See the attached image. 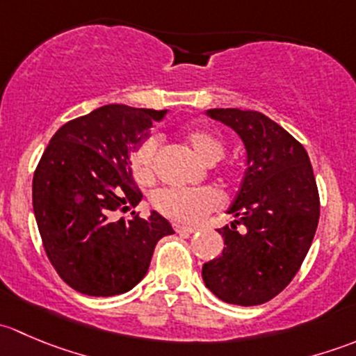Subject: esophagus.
<instances>
[{
    "mask_svg": "<svg viewBox=\"0 0 356 356\" xmlns=\"http://www.w3.org/2000/svg\"><path fill=\"white\" fill-rule=\"evenodd\" d=\"M174 229L175 232H179V234H193V232L198 231L196 227H188V225H181V224H175Z\"/></svg>",
    "mask_w": 356,
    "mask_h": 356,
    "instance_id": "esophagus-1",
    "label": "esophagus"
}]
</instances>
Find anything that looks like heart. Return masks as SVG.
<instances>
[{
    "mask_svg": "<svg viewBox=\"0 0 356 356\" xmlns=\"http://www.w3.org/2000/svg\"><path fill=\"white\" fill-rule=\"evenodd\" d=\"M186 146L201 163L213 165L224 155V143L207 129H189L182 134ZM156 139L148 138L139 143L131 155V172L139 186H149L155 181ZM158 210L168 218L186 224H196L211 210L222 204L220 193L211 188L200 189H163L155 196Z\"/></svg>",
    "mask_w": 356,
    "mask_h": 356,
    "instance_id": "heart-1",
    "label": "heart"
}]
</instances>
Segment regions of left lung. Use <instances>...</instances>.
Masks as SVG:
<instances>
[{
    "label": "left lung",
    "mask_w": 356,
    "mask_h": 356,
    "mask_svg": "<svg viewBox=\"0 0 356 356\" xmlns=\"http://www.w3.org/2000/svg\"><path fill=\"white\" fill-rule=\"evenodd\" d=\"M207 115L241 138L246 172L227 210L236 220L217 229L224 251L203 265L201 275L225 303L261 305L293 281L317 231L321 200L310 158L301 143L260 111L213 108Z\"/></svg>",
    "instance_id": "8db88e82"
}]
</instances>
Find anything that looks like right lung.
I'll return each mask as SVG.
<instances>
[{
    "instance_id": "obj_1",
    "label": "right lung",
    "mask_w": 356,
    "mask_h": 356,
    "mask_svg": "<svg viewBox=\"0 0 356 356\" xmlns=\"http://www.w3.org/2000/svg\"><path fill=\"white\" fill-rule=\"evenodd\" d=\"M165 113L105 105L63 124L42 153L32 207L46 254L72 289L88 296L127 293L148 272L156 243L174 234L156 211L113 218L143 200L129 156Z\"/></svg>"
}]
</instances>
